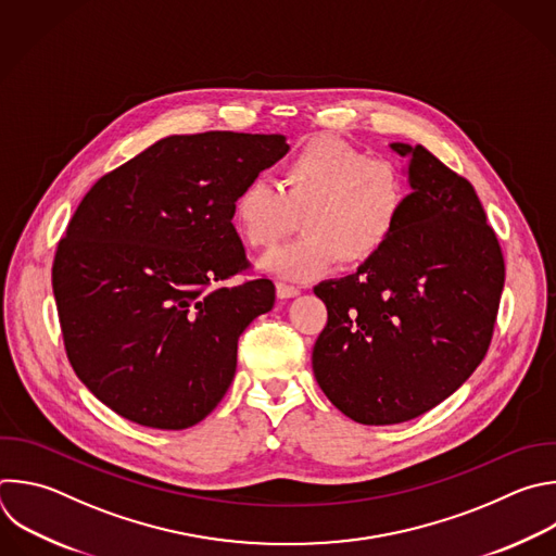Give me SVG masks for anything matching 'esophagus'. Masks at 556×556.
I'll use <instances>...</instances> for the list:
<instances>
[{
  "label": "esophagus",
  "mask_w": 556,
  "mask_h": 556,
  "mask_svg": "<svg viewBox=\"0 0 556 556\" xmlns=\"http://www.w3.org/2000/svg\"><path fill=\"white\" fill-rule=\"evenodd\" d=\"M301 290L296 286H290V283H283V281H277V296L279 299H292L296 296Z\"/></svg>",
  "instance_id": "34e87169"
}]
</instances>
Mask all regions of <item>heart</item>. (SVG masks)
Instances as JSON below:
<instances>
[{
  "label": "heart",
  "mask_w": 556,
  "mask_h": 556,
  "mask_svg": "<svg viewBox=\"0 0 556 556\" xmlns=\"http://www.w3.org/2000/svg\"><path fill=\"white\" fill-rule=\"evenodd\" d=\"M408 203L402 172L368 159L351 141L318 132L299 143L279 167V190L262 176L247 180L231 205L238 236L268 249L299 216L301 238L273 251L262 266L283 279H314L371 262L395 236Z\"/></svg>",
  "instance_id": "heart-1"
}]
</instances>
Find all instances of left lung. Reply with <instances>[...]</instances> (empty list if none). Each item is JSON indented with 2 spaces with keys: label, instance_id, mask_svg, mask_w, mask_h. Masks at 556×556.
Segmentation results:
<instances>
[{
  "label": "left lung",
  "instance_id": "left-lung-1",
  "mask_svg": "<svg viewBox=\"0 0 556 556\" xmlns=\"http://www.w3.org/2000/svg\"><path fill=\"white\" fill-rule=\"evenodd\" d=\"M395 236L355 275L314 288L327 325L312 351L327 400L364 426L410 421L447 400L486 355L504 257L473 185L424 146Z\"/></svg>",
  "mask_w": 556,
  "mask_h": 556
}]
</instances>
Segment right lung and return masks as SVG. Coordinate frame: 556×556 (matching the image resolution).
I'll list each match as a JSON object with an SVG mask.
<instances>
[{
	"label": "right lung",
	"mask_w": 556,
	"mask_h": 556,
	"mask_svg": "<svg viewBox=\"0 0 556 556\" xmlns=\"http://www.w3.org/2000/svg\"><path fill=\"white\" fill-rule=\"evenodd\" d=\"M288 152L283 135L165 137L104 174L61 238L52 288L70 364L113 413L156 430L225 397L238 338L275 303L231 223L242 185Z\"/></svg>",
	"instance_id": "right-lung-1"
}]
</instances>
